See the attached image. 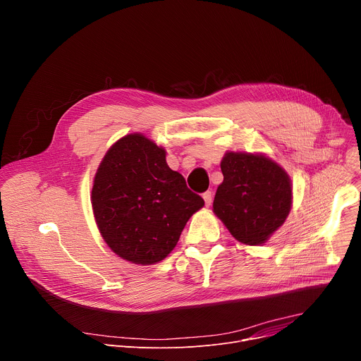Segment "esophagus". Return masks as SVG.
<instances>
[{
	"label": "esophagus",
	"instance_id": "obj_1",
	"mask_svg": "<svg viewBox=\"0 0 361 361\" xmlns=\"http://www.w3.org/2000/svg\"><path fill=\"white\" fill-rule=\"evenodd\" d=\"M202 198H204L205 205H207V207H210L212 202H213V192H212V191H205V192L202 194Z\"/></svg>",
	"mask_w": 361,
	"mask_h": 361
}]
</instances>
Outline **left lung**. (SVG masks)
<instances>
[{
  "instance_id": "obj_1",
  "label": "left lung",
  "mask_w": 361,
  "mask_h": 361,
  "mask_svg": "<svg viewBox=\"0 0 361 361\" xmlns=\"http://www.w3.org/2000/svg\"><path fill=\"white\" fill-rule=\"evenodd\" d=\"M213 210L243 244L260 245L286 221L293 202L288 174L264 154L226 152Z\"/></svg>"
}]
</instances>
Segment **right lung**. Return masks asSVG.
I'll list each match as a JSON object with an SVG mask.
<instances>
[{
	"instance_id": "obj_1",
	"label": "right lung",
	"mask_w": 361,
	"mask_h": 361,
	"mask_svg": "<svg viewBox=\"0 0 361 361\" xmlns=\"http://www.w3.org/2000/svg\"><path fill=\"white\" fill-rule=\"evenodd\" d=\"M91 204L107 245L133 264L149 266L173 251L204 200L167 166L163 147L135 133L114 142L102 159Z\"/></svg>"
}]
</instances>
